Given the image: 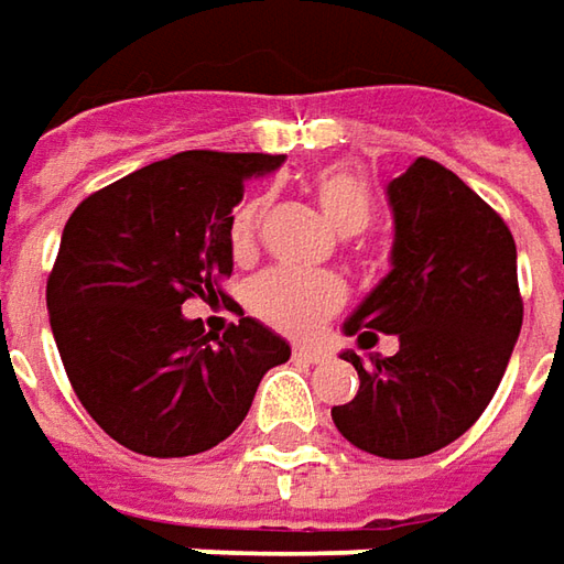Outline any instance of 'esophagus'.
<instances>
[{"instance_id":"esophagus-1","label":"esophagus","mask_w":564,"mask_h":564,"mask_svg":"<svg viewBox=\"0 0 564 564\" xmlns=\"http://www.w3.org/2000/svg\"><path fill=\"white\" fill-rule=\"evenodd\" d=\"M292 355L294 360H304V364H323V360L329 358L323 348H294Z\"/></svg>"}]
</instances>
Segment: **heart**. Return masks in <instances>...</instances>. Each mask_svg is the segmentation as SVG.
<instances>
[{"label":"heart","mask_w":564,"mask_h":564,"mask_svg":"<svg viewBox=\"0 0 564 564\" xmlns=\"http://www.w3.org/2000/svg\"><path fill=\"white\" fill-rule=\"evenodd\" d=\"M311 194L329 226L338 235H358L373 219V191L360 169L329 165L311 178ZM267 216V197H250L235 209L231 219V250L248 257L257 248V235ZM253 314L289 336H314L316 329L345 304V285L336 275L270 270L257 275L248 289Z\"/></svg>","instance_id":"obj_1"}]
</instances>
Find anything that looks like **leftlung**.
<instances>
[{
    "label": "left lung",
    "mask_w": 564,
    "mask_h": 564,
    "mask_svg": "<svg viewBox=\"0 0 564 564\" xmlns=\"http://www.w3.org/2000/svg\"><path fill=\"white\" fill-rule=\"evenodd\" d=\"M392 272L345 323L348 336H399L370 367L348 351L360 389L333 408L338 433L379 458H421L487 411L521 333L518 250L506 219L436 160L389 182Z\"/></svg>",
    "instance_id": "1"
}]
</instances>
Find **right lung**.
Masks as SVG:
<instances>
[{
    "mask_svg": "<svg viewBox=\"0 0 564 564\" xmlns=\"http://www.w3.org/2000/svg\"><path fill=\"white\" fill-rule=\"evenodd\" d=\"M285 156L185 150L84 197L68 216L46 307L87 414L150 458L197 455L238 430L263 373L292 348L241 316L223 336L185 319L231 275L245 178Z\"/></svg>",
    "mask_w": 564,
    "mask_h": 564,
    "instance_id": "right-lung-1",
    "label": "right lung"
}]
</instances>
